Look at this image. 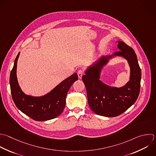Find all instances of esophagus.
<instances>
[{
	"instance_id": "1",
	"label": "esophagus",
	"mask_w": 156,
	"mask_h": 156,
	"mask_svg": "<svg viewBox=\"0 0 156 156\" xmlns=\"http://www.w3.org/2000/svg\"><path fill=\"white\" fill-rule=\"evenodd\" d=\"M77 75H78V77L79 79H81L82 76L83 75V70L82 69H79L78 71H77Z\"/></svg>"
}]
</instances>
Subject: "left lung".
Segmentation results:
<instances>
[{
    "mask_svg": "<svg viewBox=\"0 0 156 156\" xmlns=\"http://www.w3.org/2000/svg\"><path fill=\"white\" fill-rule=\"evenodd\" d=\"M118 42L120 51L112 55L102 57L87 69L82 78L86 87L90 107L95 113L107 117L117 116L127 110L136 101L140 90L141 73L136 54L125 43ZM114 56L125 58L131 68L130 80L121 88L109 87L99 80L101 68L108 58Z\"/></svg>",
    "mask_w": 156,
    "mask_h": 156,
    "instance_id": "left-lung-1",
    "label": "left lung"
}]
</instances>
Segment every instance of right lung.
<instances>
[{
  "mask_svg": "<svg viewBox=\"0 0 156 156\" xmlns=\"http://www.w3.org/2000/svg\"><path fill=\"white\" fill-rule=\"evenodd\" d=\"M15 58L10 76V84L13 100L16 107L24 114L35 121H47L58 116L66 105V94L73 83L78 79L77 73L68 77L48 94L41 97L25 94L20 88L16 77L17 61Z\"/></svg>",
  "mask_w": 156,
  "mask_h": 156,
  "instance_id": "1",
  "label": "right lung"
}]
</instances>
